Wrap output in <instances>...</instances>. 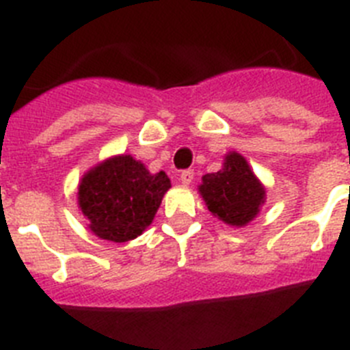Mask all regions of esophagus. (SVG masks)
<instances>
[{
  "label": "esophagus",
  "instance_id": "esophagus-1",
  "mask_svg": "<svg viewBox=\"0 0 350 350\" xmlns=\"http://www.w3.org/2000/svg\"><path fill=\"white\" fill-rule=\"evenodd\" d=\"M193 178H194L193 170H184V172L180 173V182L184 185H189L191 182H193Z\"/></svg>",
  "mask_w": 350,
  "mask_h": 350
}]
</instances>
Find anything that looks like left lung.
I'll use <instances>...</instances> for the list:
<instances>
[{
    "label": "left lung",
    "mask_w": 350,
    "mask_h": 350,
    "mask_svg": "<svg viewBox=\"0 0 350 350\" xmlns=\"http://www.w3.org/2000/svg\"><path fill=\"white\" fill-rule=\"evenodd\" d=\"M200 193L210 212L231 226H245L258 215L265 189L240 154L226 157L224 168L203 177Z\"/></svg>",
    "instance_id": "obj_1"
}]
</instances>
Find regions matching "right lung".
<instances>
[{
	"mask_svg": "<svg viewBox=\"0 0 350 350\" xmlns=\"http://www.w3.org/2000/svg\"><path fill=\"white\" fill-rule=\"evenodd\" d=\"M170 185L165 172L152 175L131 156H117L82 178L79 205L92 233L122 243L152 222Z\"/></svg>",
	"mask_w": 350,
	"mask_h": 350,
	"instance_id": "right-lung-1",
	"label": "right lung"
}]
</instances>
